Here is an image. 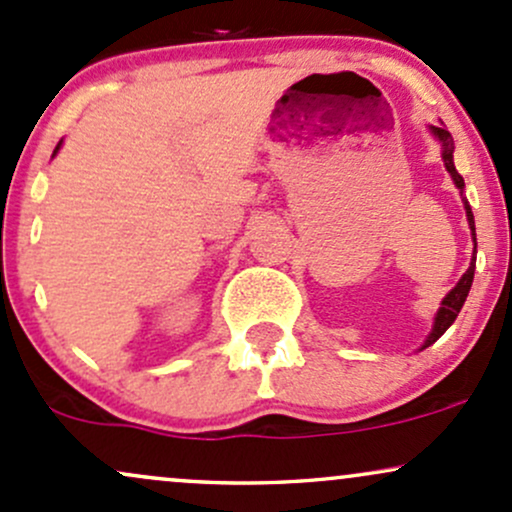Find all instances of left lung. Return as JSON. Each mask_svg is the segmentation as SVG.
Listing matches in <instances>:
<instances>
[{
	"instance_id": "left-lung-1",
	"label": "left lung",
	"mask_w": 512,
	"mask_h": 512,
	"mask_svg": "<svg viewBox=\"0 0 512 512\" xmlns=\"http://www.w3.org/2000/svg\"><path fill=\"white\" fill-rule=\"evenodd\" d=\"M431 129H433V134H436V137L440 139V144H443V163H445V168H448V173L452 175V180H455V185L462 190L464 180H462V175L457 173L455 161H452V151H455V146H452L450 132L445 127H431ZM464 209H467V221H469V228H472V236H474V240H477V233H474V214H472V207H469L467 199H464ZM472 279H474V260H472V264H469L467 272L462 274V279L457 281L455 289H452L448 296L443 298V303H440V310H438V315H436V325H433V332L428 334L424 349H426V346H431L433 342H436V339L443 337V332L448 330L452 322H455L457 313H460L464 301H467L469 289H472Z\"/></svg>"
}]
</instances>
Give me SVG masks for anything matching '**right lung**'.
<instances>
[{"label":"right lung","mask_w":512,"mask_h":512,"mask_svg":"<svg viewBox=\"0 0 512 512\" xmlns=\"http://www.w3.org/2000/svg\"><path fill=\"white\" fill-rule=\"evenodd\" d=\"M60 144H62V142H60ZM60 144H57V149H60ZM57 149H55V151H57Z\"/></svg>","instance_id":"add662e5"}]
</instances>
